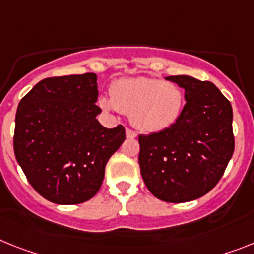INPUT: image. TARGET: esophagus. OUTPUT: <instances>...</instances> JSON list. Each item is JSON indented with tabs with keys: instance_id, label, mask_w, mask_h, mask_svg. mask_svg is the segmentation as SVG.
I'll return each mask as SVG.
<instances>
[{
	"instance_id": "1",
	"label": "esophagus",
	"mask_w": 254,
	"mask_h": 254,
	"mask_svg": "<svg viewBox=\"0 0 254 254\" xmlns=\"http://www.w3.org/2000/svg\"><path fill=\"white\" fill-rule=\"evenodd\" d=\"M127 138H135V137H137V133L127 127Z\"/></svg>"
}]
</instances>
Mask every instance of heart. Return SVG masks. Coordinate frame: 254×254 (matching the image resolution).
Wrapping results in <instances>:
<instances>
[{
	"mask_svg": "<svg viewBox=\"0 0 254 254\" xmlns=\"http://www.w3.org/2000/svg\"><path fill=\"white\" fill-rule=\"evenodd\" d=\"M185 91L174 82L160 78H123L111 87V98L102 97L106 111H121L143 133H157L173 127L182 114Z\"/></svg>",
	"mask_w": 254,
	"mask_h": 254,
	"instance_id": "obj_1",
	"label": "heart"
}]
</instances>
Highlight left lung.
<instances>
[{
	"label": "left lung",
	"mask_w": 254,
	"mask_h": 254,
	"mask_svg": "<svg viewBox=\"0 0 254 254\" xmlns=\"http://www.w3.org/2000/svg\"><path fill=\"white\" fill-rule=\"evenodd\" d=\"M168 81L185 89L186 104L173 127L139 135L140 174L167 203L199 199L216 186L234 153L232 107L209 81L180 74Z\"/></svg>",
	"instance_id": "obj_1"
}]
</instances>
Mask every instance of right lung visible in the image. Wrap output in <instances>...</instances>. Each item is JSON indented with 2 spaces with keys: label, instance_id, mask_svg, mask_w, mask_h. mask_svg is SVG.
I'll return each instance as SVG.
<instances>
[{
  "label": "right lung",
  "instance_id": "1",
  "mask_svg": "<svg viewBox=\"0 0 254 254\" xmlns=\"http://www.w3.org/2000/svg\"><path fill=\"white\" fill-rule=\"evenodd\" d=\"M97 74L40 81L15 116L14 152L31 186L55 204L84 203L99 191L104 168L125 140V129L97 120Z\"/></svg>",
  "mask_w": 254,
  "mask_h": 254
}]
</instances>
